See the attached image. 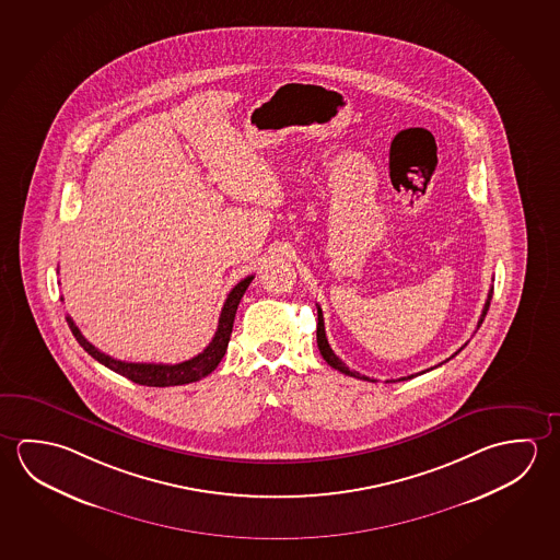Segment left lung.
<instances>
[{
  "mask_svg": "<svg viewBox=\"0 0 560 560\" xmlns=\"http://www.w3.org/2000/svg\"><path fill=\"white\" fill-rule=\"evenodd\" d=\"M492 293H494V287H490V291H488V299H486L485 308H482V314H480V318H478L477 330L480 328V324L485 322L486 312H488V308H490ZM316 341H318V349H320L322 358L328 361V365H330V368L338 369L339 373H343V375L355 376V378H363V381H371L369 376L359 375L358 371H351V369H349L348 365H346V363H343V361H341V359H339L338 355L331 351L330 343H328V338H326V330H324V318H322L320 306H318V328H316ZM465 346H467V343H465ZM465 346H463V348H465ZM460 349H458V351H460ZM457 353H455V355H457ZM455 355H451V358H455ZM431 369H425V371H431ZM425 371H422V373H425ZM416 375H420V373H416ZM416 375L402 376V378H398V381H406V378H412V376Z\"/></svg>",
  "mask_w": 560,
  "mask_h": 560,
  "instance_id": "obj_1",
  "label": "left lung"
}]
</instances>
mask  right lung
I'll return each instance as SVG.
<instances>
[{
    "label": "right lung",
    "mask_w": 560,
    "mask_h": 560,
    "mask_svg": "<svg viewBox=\"0 0 560 560\" xmlns=\"http://www.w3.org/2000/svg\"><path fill=\"white\" fill-rule=\"evenodd\" d=\"M254 276L242 279L226 296V303L222 306L221 318H219V328L214 331V338L207 348L202 349L199 355L187 359L184 363H175V365H164V363H127L119 359L109 358L103 351L92 346L88 339L83 338L82 331L75 326L74 320L70 316H66V322L70 326V330L78 339V343L82 346L93 359H97L102 365L109 368L110 371L127 376L132 383L144 386H175L189 385L195 381H201L202 376L211 375L214 369L219 368L221 359L229 348L230 334L234 326V316L238 311L240 301L246 293Z\"/></svg>",
    "instance_id": "obj_1"
}]
</instances>
